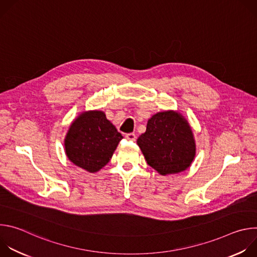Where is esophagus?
<instances>
[{
	"instance_id": "obj_1",
	"label": "esophagus",
	"mask_w": 257,
	"mask_h": 257,
	"mask_svg": "<svg viewBox=\"0 0 257 257\" xmlns=\"http://www.w3.org/2000/svg\"><path fill=\"white\" fill-rule=\"evenodd\" d=\"M128 140H130V141H135L136 140V135L134 134V133H128V134H126V136H125Z\"/></svg>"
}]
</instances>
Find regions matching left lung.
Wrapping results in <instances>:
<instances>
[{"label": "left lung", "mask_w": 257, "mask_h": 257, "mask_svg": "<svg viewBox=\"0 0 257 257\" xmlns=\"http://www.w3.org/2000/svg\"><path fill=\"white\" fill-rule=\"evenodd\" d=\"M146 163L163 176L187 170L196 145L191 127L180 113L164 111L154 115L146 131L137 139Z\"/></svg>", "instance_id": "1"}]
</instances>
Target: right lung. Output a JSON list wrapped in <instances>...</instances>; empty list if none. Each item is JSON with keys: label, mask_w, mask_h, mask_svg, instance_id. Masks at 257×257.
Returning a JSON list of instances; mask_svg holds the SVG:
<instances>
[{"label": "right lung", "mask_w": 257, "mask_h": 257, "mask_svg": "<svg viewBox=\"0 0 257 257\" xmlns=\"http://www.w3.org/2000/svg\"><path fill=\"white\" fill-rule=\"evenodd\" d=\"M122 134L101 111L81 113L65 137L67 158L77 167L95 173L112 159Z\"/></svg>", "instance_id": "add662e5"}]
</instances>
